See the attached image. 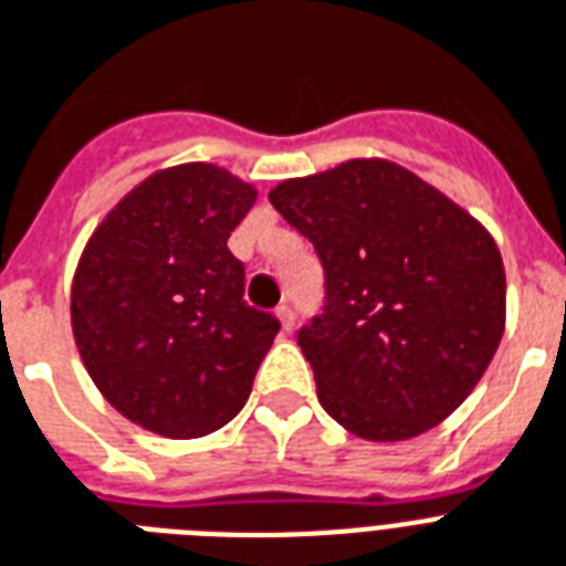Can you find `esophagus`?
<instances>
[{
	"label": "esophagus",
	"instance_id": "1",
	"mask_svg": "<svg viewBox=\"0 0 566 566\" xmlns=\"http://www.w3.org/2000/svg\"><path fill=\"white\" fill-rule=\"evenodd\" d=\"M275 317L282 319L284 332H291V328L296 326V314H293L291 305H279V308H275Z\"/></svg>",
	"mask_w": 566,
	"mask_h": 566
}]
</instances>
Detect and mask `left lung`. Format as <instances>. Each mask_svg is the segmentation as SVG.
<instances>
[{
	"mask_svg": "<svg viewBox=\"0 0 566 566\" xmlns=\"http://www.w3.org/2000/svg\"><path fill=\"white\" fill-rule=\"evenodd\" d=\"M270 202L323 264V314L296 332L332 420L408 440L479 385L505 328L493 238L390 161L282 181Z\"/></svg>",
	"mask_w": 566,
	"mask_h": 566,
	"instance_id": "1",
	"label": "left lung"
}]
</instances>
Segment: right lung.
I'll list each match as a JSON object with an SVG mask.
<instances>
[{
    "label": "right lung",
    "instance_id": "1",
    "mask_svg": "<svg viewBox=\"0 0 566 566\" xmlns=\"http://www.w3.org/2000/svg\"><path fill=\"white\" fill-rule=\"evenodd\" d=\"M255 190L211 164L137 185L93 231L73 282V335L102 396L164 438H202L247 405L282 323L243 300L229 252Z\"/></svg>",
    "mask_w": 566,
    "mask_h": 566
}]
</instances>
